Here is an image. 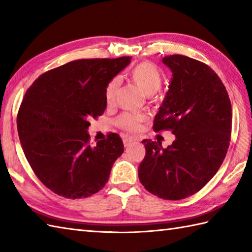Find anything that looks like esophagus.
Returning a JSON list of instances; mask_svg holds the SVG:
<instances>
[{
  "mask_svg": "<svg viewBox=\"0 0 252 252\" xmlns=\"http://www.w3.org/2000/svg\"><path fill=\"white\" fill-rule=\"evenodd\" d=\"M132 142H133V138H131V137H125V138H123V145H125V147L129 146Z\"/></svg>",
  "mask_w": 252,
  "mask_h": 252,
  "instance_id": "1",
  "label": "esophagus"
}]
</instances>
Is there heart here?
I'll use <instances>...</instances> for the list:
<instances>
[{
    "instance_id": "obj_1",
    "label": "heart",
    "mask_w": 252,
    "mask_h": 252,
    "mask_svg": "<svg viewBox=\"0 0 252 252\" xmlns=\"http://www.w3.org/2000/svg\"><path fill=\"white\" fill-rule=\"evenodd\" d=\"M129 77L133 83H135L142 92L151 96L160 89L162 84V74L159 69L152 63L144 62L138 63L132 69ZM118 89H119V80L112 79L107 84L105 90V97L108 104H112L116 99ZM145 117L141 114H123L117 119V125L129 131L140 130Z\"/></svg>"
}]
</instances>
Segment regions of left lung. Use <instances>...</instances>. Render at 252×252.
Instances as JSON below:
<instances>
[{
    "label": "left lung",
    "instance_id": "obj_1",
    "mask_svg": "<svg viewBox=\"0 0 252 252\" xmlns=\"http://www.w3.org/2000/svg\"><path fill=\"white\" fill-rule=\"evenodd\" d=\"M162 63L172 72L154 130H171L172 145L144 140L138 179L152 194L180 200L200 190L221 167L232 132V105L221 79L208 65L183 55Z\"/></svg>",
    "mask_w": 252,
    "mask_h": 252
}]
</instances>
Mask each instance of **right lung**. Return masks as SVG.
<instances>
[{"label":"right lung","mask_w":252,"mask_h":252,"mask_svg":"<svg viewBox=\"0 0 252 252\" xmlns=\"http://www.w3.org/2000/svg\"><path fill=\"white\" fill-rule=\"evenodd\" d=\"M131 58L73 61L43 73L26 92L17 116L19 140L33 172L55 194L85 198L108 181L123 143L111 133L91 146L89 119L103 115L107 84Z\"/></svg>","instance_id":"1"}]
</instances>
